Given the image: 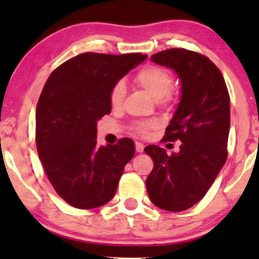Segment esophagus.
I'll use <instances>...</instances> for the list:
<instances>
[{"instance_id": "esophagus-1", "label": "esophagus", "mask_w": 259, "mask_h": 259, "mask_svg": "<svg viewBox=\"0 0 259 259\" xmlns=\"http://www.w3.org/2000/svg\"><path fill=\"white\" fill-rule=\"evenodd\" d=\"M135 148H136V152L141 153V152H144L145 146L141 144V142H136V144H135Z\"/></svg>"}]
</instances>
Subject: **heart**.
<instances>
[{"label":"heart","mask_w":259,"mask_h":259,"mask_svg":"<svg viewBox=\"0 0 259 259\" xmlns=\"http://www.w3.org/2000/svg\"><path fill=\"white\" fill-rule=\"evenodd\" d=\"M135 81L154 101L165 103L170 100V95L168 92L170 91L173 85V76L165 68L156 64L146 65L136 73ZM124 97H125V85L123 81H118L113 86L109 94V101L113 108H119ZM151 126L152 125L148 123H139L135 125V130L139 134H146Z\"/></svg>","instance_id":"heart-1"}]
</instances>
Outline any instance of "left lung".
<instances>
[{
    "mask_svg": "<svg viewBox=\"0 0 259 259\" xmlns=\"http://www.w3.org/2000/svg\"><path fill=\"white\" fill-rule=\"evenodd\" d=\"M151 59L180 79V102L164 139L180 140L181 145L171 156L156 145L145 148L154 163L146 179L147 194L160 209L180 212L203 198L225 164L230 97L221 70L206 56L170 49Z\"/></svg>",
    "mask_w": 259,
    "mask_h": 259,
    "instance_id": "8db88e82",
    "label": "left lung"
}]
</instances>
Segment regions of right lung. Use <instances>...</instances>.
Segmentation results:
<instances>
[{
	"label": "right lung",
	"mask_w": 259,
	"mask_h": 259,
	"mask_svg": "<svg viewBox=\"0 0 259 259\" xmlns=\"http://www.w3.org/2000/svg\"><path fill=\"white\" fill-rule=\"evenodd\" d=\"M146 58L86 52L47 79L35 117L37 153L56 192L70 206L91 209L115 195L135 147L130 139L97 146V121L111 113L113 86Z\"/></svg>",
	"instance_id": "right-lung-1"
}]
</instances>
